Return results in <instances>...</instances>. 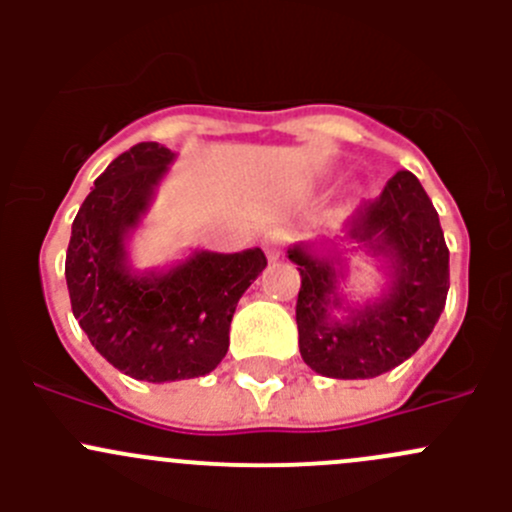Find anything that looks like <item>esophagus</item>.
Instances as JSON below:
<instances>
[{
  "label": "esophagus",
  "mask_w": 512,
  "mask_h": 512,
  "mask_svg": "<svg viewBox=\"0 0 512 512\" xmlns=\"http://www.w3.org/2000/svg\"><path fill=\"white\" fill-rule=\"evenodd\" d=\"M285 242L287 232L282 230V227H272V230H267L265 237H262V250L267 252L270 260H277V257L282 255V250H285Z\"/></svg>",
  "instance_id": "obj_1"
}]
</instances>
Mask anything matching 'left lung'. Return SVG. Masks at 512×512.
Masks as SVG:
<instances>
[{
    "label": "left lung",
    "mask_w": 512,
    "mask_h": 512,
    "mask_svg": "<svg viewBox=\"0 0 512 512\" xmlns=\"http://www.w3.org/2000/svg\"><path fill=\"white\" fill-rule=\"evenodd\" d=\"M349 237L386 255L394 285L381 302L354 312L347 324L329 322L339 307L337 267L304 247L289 260L302 275L297 294L299 352L304 364L332 379H371L418 352L436 327L448 294V247L431 198L409 170H399L376 200H366Z\"/></svg>",
    "instance_id": "8db88e82"
}]
</instances>
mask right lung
Instances as JSON below:
<instances>
[{"label": "right lung", "instance_id": "add662e5", "mask_svg": "<svg viewBox=\"0 0 512 512\" xmlns=\"http://www.w3.org/2000/svg\"><path fill=\"white\" fill-rule=\"evenodd\" d=\"M170 160L173 153L158 143L121 153L86 195L66 250L79 327L118 371L153 384L205 376L223 361L237 302L267 267L255 247L235 255L195 252L165 275L128 272L123 242Z\"/></svg>", "mask_w": 512, "mask_h": 512}]
</instances>
